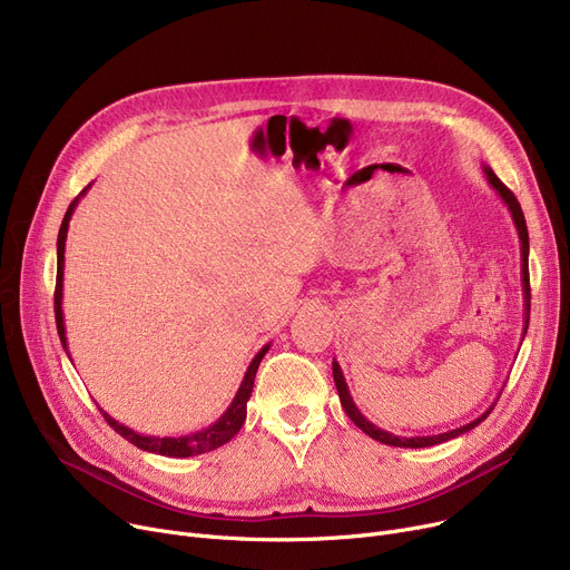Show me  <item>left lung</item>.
Wrapping results in <instances>:
<instances>
[{"label":"left lung","mask_w":570,"mask_h":570,"mask_svg":"<svg viewBox=\"0 0 570 570\" xmlns=\"http://www.w3.org/2000/svg\"><path fill=\"white\" fill-rule=\"evenodd\" d=\"M483 175L488 179V185L497 191V196L503 200V205L508 207V213H511L513 217V224H515V230H518V237H520V256H522V297H524V327H522V340L527 335V327H529V307H531V293H529V233H527V222H524V215H522V207L518 203V198L513 196V191L508 189L501 179L494 175V170L490 166L483 164ZM333 376H335V385H337V393H340V400H342V406L346 411V415L351 417V421L355 423V428H361L367 436H372L374 441H381L385 445H395V448H428V445H436V443H443V441H451L460 434H466L469 430L481 425L485 417L490 415V411L494 409V402L492 406L475 417V421L462 425V428H455V430H448V432H441V434H430V436H400V434H393V432H385L381 428H376L367 415H363V411L355 406L353 397H351V391L346 385V379H344V372L340 367L337 361H333ZM501 395V393H499ZM499 400V397H497Z\"/></svg>","instance_id":"8db88e82"}]
</instances>
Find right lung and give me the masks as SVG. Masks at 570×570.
Wrapping results in <instances>:
<instances>
[{"label": "right lung", "instance_id": "1", "mask_svg": "<svg viewBox=\"0 0 570 570\" xmlns=\"http://www.w3.org/2000/svg\"><path fill=\"white\" fill-rule=\"evenodd\" d=\"M92 185H87L76 198L73 203L69 205L67 215H65V222L62 226H59V235H57V284H55V318H57V333H59V340H62V346L69 355V344H67V327H65V312H62V297H65V249H67V233H69V222L76 213L78 207V200L87 194V189ZM269 351V344H265L256 355L254 361L249 363L243 381H239V387L237 393L233 397V402L228 404V409L217 417V421L213 425H207L198 432H189V434H179V436H153V434H142V432H136L122 423H117L112 415H108L104 409V417L108 421L110 428H115L117 434H122L127 441H131L134 445H138L140 451H147V453H155V455H166V458H191V455H203V453H209L215 451V448L228 443L237 432L239 428L245 425V417H247V402L252 397V391H254V379H256V370L263 361V355ZM71 361V355H69Z\"/></svg>", "mask_w": 570, "mask_h": 570}]
</instances>
